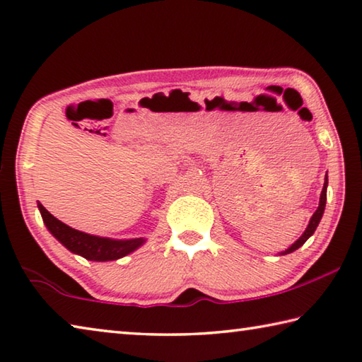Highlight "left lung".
<instances>
[{
    "label": "left lung",
    "mask_w": 362,
    "mask_h": 362,
    "mask_svg": "<svg viewBox=\"0 0 362 362\" xmlns=\"http://www.w3.org/2000/svg\"><path fill=\"white\" fill-rule=\"evenodd\" d=\"M326 189H327V175L325 177V187H323V192H321V196H320V206H318V209H317V212H315L313 215H312V218H310V221H308V226H307V229L304 231V234L300 235V238L294 242V244L290 247V248H286L285 252H281L280 255H286V253H293L294 250H298L299 247H302L305 244V240L310 238V235L315 233V229H317V226H318V223H320V220H321V216H323V212H325V207H326Z\"/></svg>",
    "instance_id": "1"
}]
</instances>
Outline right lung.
<instances>
[{
  "mask_svg": "<svg viewBox=\"0 0 362 362\" xmlns=\"http://www.w3.org/2000/svg\"><path fill=\"white\" fill-rule=\"evenodd\" d=\"M39 212L42 215V220L47 226L52 235L66 247L69 252L83 256L90 261H114L123 256L134 252L139 248L146 239H128L117 240L109 238H100V235H91L87 233L77 231V229L64 225L63 221L55 218L42 204H37Z\"/></svg>",
  "mask_w": 362,
  "mask_h": 362,
  "instance_id": "obj_1",
  "label": "right lung"
}]
</instances>
